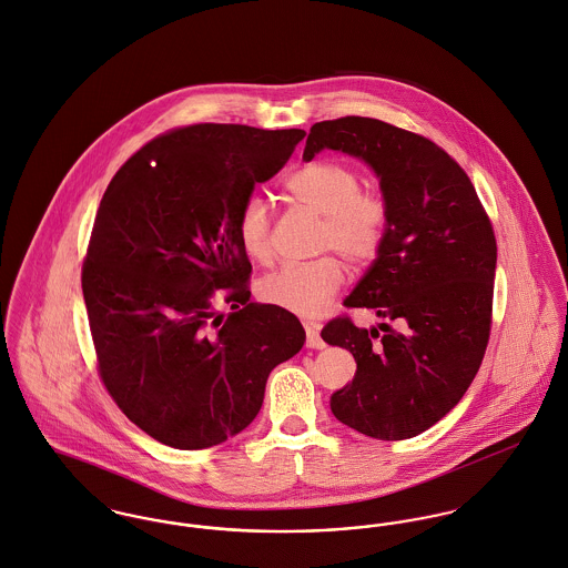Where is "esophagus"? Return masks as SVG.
<instances>
[{"mask_svg": "<svg viewBox=\"0 0 568 568\" xmlns=\"http://www.w3.org/2000/svg\"><path fill=\"white\" fill-rule=\"evenodd\" d=\"M304 329H306V345H308L310 349H323L325 347V343H323V338L318 334V329H321L318 323L306 321Z\"/></svg>", "mask_w": 568, "mask_h": 568, "instance_id": "esophagus-1", "label": "esophagus"}]
</instances>
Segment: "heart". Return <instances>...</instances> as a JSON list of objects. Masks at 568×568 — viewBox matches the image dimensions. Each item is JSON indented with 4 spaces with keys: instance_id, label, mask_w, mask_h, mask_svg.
Listing matches in <instances>:
<instances>
[{
    "instance_id": "heart-1",
    "label": "heart",
    "mask_w": 568,
    "mask_h": 568,
    "mask_svg": "<svg viewBox=\"0 0 568 568\" xmlns=\"http://www.w3.org/2000/svg\"><path fill=\"white\" fill-rule=\"evenodd\" d=\"M284 191L297 206L321 216L316 232V252H334L352 266H362L377 256L390 207L382 193L362 189L361 173L338 160H314L295 169L284 180ZM236 239L245 256L258 264H268L271 245V207L264 197L250 195L236 214ZM345 282L343 264L334 256L284 264L262 277L260 300L264 304L316 316Z\"/></svg>"
}]
</instances>
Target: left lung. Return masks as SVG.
Here are the masks:
<instances>
[{
  "label": "left lung",
  "mask_w": 568,
  "mask_h": 568,
  "mask_svg": "<svg viewBox=\"0 0 568 568\" xmlns=\"http://www.w3.org/2000/svg\"><path fill=\"white\" fill-rule=\"evenodd\" d=\"M321 150L362 158L379 178L388 230L345 306L397 323H382V336L349 316L323 327V341L349 349L358 364L329 406L371 438H413L463 399L486 354L495 232L465 169L420 134L341 116L310 128L304 160Z\"/></svg>",
  "instance_id": "obj_1"
}]
</instances>
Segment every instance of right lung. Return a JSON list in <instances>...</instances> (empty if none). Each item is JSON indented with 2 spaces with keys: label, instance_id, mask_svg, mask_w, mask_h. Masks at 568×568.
<instances>
[{
  "label": "right lung",
  "instance_id": "1",
  "mask_svg": "<svg viewBox=\"0 0 568 568\" xmlns=\"http://www.w3.org/2000/svg\"><path fill=\"white\" fill-rule=\"evenodd\" d=\"M304 136L175 128L103 193L82 264L98 371L121 413L162 445L206 449L243 432L268 373L304 347L295 314L250 302L252 262L236 239L239 207Z\"/></svg>",
  "mask_w": 568,
  "mask_h": 568
}]
</instances>
